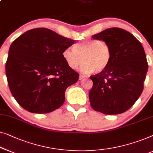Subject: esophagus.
<instances>
[{"instance_id":"obj_1","label":"esophagus","mask_w":153,"mask_h":153,"mask_svg":"<svg viewBox=\"0 0 153 153\" xmlns=\"http://www.w3.org/2000/svg\"><path fill=\"white\" fill-rule=\"evenodd\" d=\"M86 78V76H84V75H83V74H80V76H79V80H82V79H85Z\"/></svg>"}]
</instances>
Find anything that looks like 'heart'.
<instances>
[{
    "instance_id": "b5f03b06",
    "label": "heart",
    "mask_w": 153,
    "mask_h": 153,
    "mask_svg": "<svg viewBox=\"0 0 153 153\" xmlns=\"http://www.w3.org/2000/svg\"><path fill=\"white\" fill-rule=\"evenodd\" d=\"M63 58L70 69L75 70L81 64L83 72L101 73L108 66L112 59L111 47L101 40H87L76 43L73 48L63 50Z\"/></svg>"
}]
</instances>
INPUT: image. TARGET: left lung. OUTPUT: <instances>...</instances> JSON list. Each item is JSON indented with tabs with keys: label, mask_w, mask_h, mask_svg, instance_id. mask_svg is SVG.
<instances>
[{
	"label": "left lung",
	"mask_w": 153,
	"mask_h": 153,
	"mask_svg": "<svg viewBox=\"0 0 153 153\" xmlns=\"http://www.w3.org/2000/svg\"><path fill=\"white\" fill-rule=\"evenodd\" d=\"M92 37L109 44L112 59L104 71L90 76V105L105 114L123 113L142 93L148 68L144 50L133 35L119 27L106 29Z\"/></svg>",
	"instance_id": "obj_1"
}]
</instances>
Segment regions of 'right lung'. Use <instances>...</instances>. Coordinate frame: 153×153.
Here are the masks:
<instances>
[{"mask_svg":"<svg viewBox=\"0 0 153 153\" xmlns=\"http://www.w3.org/2000/svg\"><path fill=\"white\" fill-rule=\"evenodd\" d=\"M74 43L44 27L27 31L12 42L5 72L11 93L22 108L44 114L63 105L65 90L79 80V74L62 55Z\"/></svg>","mask_w":153,"mask_h":153,"instance_id":"right-lung-1","label":"right lung"}]
</instances>
